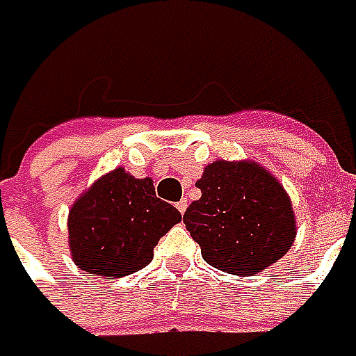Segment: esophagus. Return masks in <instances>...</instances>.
Returning <instances> with one entry per match:
<instances>
[{"mask_svg":"<svg viewBox=\"0 0 356 356\" xmlns=\"http://www.w3.org/2000/svg\"><path fill=\"white\" fill-rule=\"evenodd\" d=\"M176 208H178V212H180V214H184V212H186V208H188L186 198H182L180 202H176Z\"/></svg>","mask_w":356,"mask_h":356,"instance_id":"34e87169","label":"esophagus"}]
</instances>
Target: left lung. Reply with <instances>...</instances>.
Returning <instances> with one entry per match:
<instances>
[{
	"label": "left lung",
	"mask_w": 356,
	"mask_h": 356,
	"mask_svg": "<svg viewBox=\"0 0 356 356\" xmlns=\"http://www.w3.org/2000/svg\"><path fill=\"white\" fill-rule=\"evenodd\" d=\"M196 186L202 196L188 206L184 224L210 266L228 275H258L293 246L291 196L258 162L216 160Z\"/></svg>",
	"instance_id": "8db88e82"
}]
</instances>
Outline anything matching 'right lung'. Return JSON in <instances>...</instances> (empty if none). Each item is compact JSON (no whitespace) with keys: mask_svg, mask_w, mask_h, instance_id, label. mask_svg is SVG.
<instances>
[{"mask_svg":"<svg viewBox=\"0 0 356 356\" xmlns=\"http://www.w3.org/2000/svg\"><path fill=\"white\" fill-rule=\"evenodd\" d=\"M180 212L156 198L152 178L110 170L81 192L67 214V244L76 266L88 275L120 278L148 266L154 246Z\"/></svg>","mask_w":356,"mask_h":356,"instance_id":"add662e5","label":"right lung"}]
</instances>
